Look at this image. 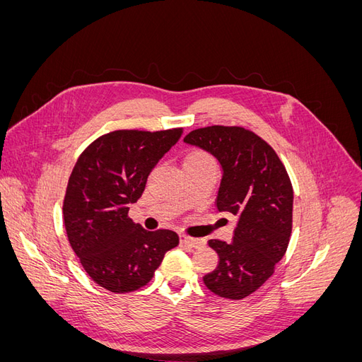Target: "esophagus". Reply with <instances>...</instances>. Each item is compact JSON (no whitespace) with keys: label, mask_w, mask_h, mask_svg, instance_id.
I'll list each match as a JSON object with an SVG mask.
<instances>
[{"label":"esophagus","mask_w":362,"mask_h":362,"mask_svg":"<svg viewBox=\"0 0 362 362\" xmlns=\"http://www.w3.org/2000/svg\"><path fill=\"white\" fill-rule=\"evenodd\" d=\"M180 242L182 245L190 246V247H202V246H205V240H202V238H193V237H187V235H180Z\"/></svg>","instance_id":"1"}]
</instances>
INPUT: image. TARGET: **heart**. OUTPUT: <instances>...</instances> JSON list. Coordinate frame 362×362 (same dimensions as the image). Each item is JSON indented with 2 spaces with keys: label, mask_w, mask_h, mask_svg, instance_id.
<instances>
[{
  "label": "heart",
  "mask_w": 362,
  "mask_h": 362,
  "mask_svg": "<svg viewBox=\"0 0 362 362\" xmlns=\"http://www.w3.org/2000/svg\"><path fill=\"white\" fill-rule=\"evenodd\" d=\"M184 163H198V164H202V163H213V161L206 154H204V152H192V154H189L187 157H185Z\"/></svg>",
  "instance_id": "heart-1"
}]
</instances>
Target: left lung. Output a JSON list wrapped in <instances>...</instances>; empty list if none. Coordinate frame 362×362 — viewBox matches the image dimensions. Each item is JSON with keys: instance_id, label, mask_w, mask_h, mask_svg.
Segmentation results:
<instances>
[{"instance_id": "obj_1", "label": "left lung", "mask_w": 362, "mask_h": 362, "mask_svg": "<svg viewBox=\"0 0 362 362\" xmlns=\"http://www.w3.org/2000/svg\"><path fill=\"white\" fill-rule=\"evenodd\" d=\"M221 164L216 206L237 217L229 243L210 240L218 257L206 273L208 290L243 299L258 290L286 254L293 218V189L286 168L264 140L242 127H206L184 137Z\"/></svg>"}]
</instances>
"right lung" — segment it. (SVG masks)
Masks as SVG:
<instances>
[{
  "mask_svg": "<svg viewBox=\"0 0 362 362\" xmlns=\"http://www.w3.org/2000/svg\"><path fill=\"white\" fill-rule=\"evenodd\" d=\"M182 129H122L96 139L76 160L63 202L64 228L81 266L112 293L139 290L180 243L169 229L146 231L128 217L156 164Z\"/></svg>",
  "mask_w": 362,
  "mask_h": 362,
  "instance_id": "obj_1",
  "label": "right lung"
}]
</instances>
